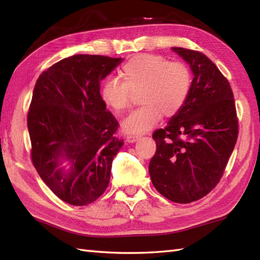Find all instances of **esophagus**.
I'll use <instances>...</instances> for the list:
<instances>
[{
    "label": "esophagus",
    "mask_w": 260,
    "mask_h": 260,
    "mask_svg": "<svg viewBox=\"0 0 260 260\" xmlns=\"http://www.w3.org/2000/svg\"><path fill=\"white\" fill-rule=\"evenodd\" d=\"M140 135H129L126 137V142L127 143H135L140 140Z\"/></svg>",
    "instance_id": "34e87169"
}]
</instances>
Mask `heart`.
Returning <instances> with one entry per match:
<instances>
[{"label": "heart", "mask_w": 260, "mask_h": 260, "mask_svg": "<svg viewBox=\"0 0 260 260\" xmlns=\"http://www.w3.org/2000/svg\"><path fill=\"white\" fill-rule=\"evenodd\" d=\"M118 78H109L102 87V98L115 112L131 106L133 93H140L142 106L121 123L126 134H142L161 119L172 117L184 106L191 90L192 75L181 61H168L161 56L137 54L125 62Z\"/></svg>", "instance_id": "b5f03b06"}]
</instances>
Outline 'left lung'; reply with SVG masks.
<instances>
[{
    "label": "left lung",
    "mask_w": 260,
    "mask_h": 260,
    "mask_svg": "<svg viewBox=\"0 0 260 260\" xmlns=\"http://www.w3.org/2000/svg\"><path fill=\"white\" fill-rule=\"evenodd\" d=\"M190 66L191 90L165 128L154 132L156 152L148 165L155 189L169 200L190 203L221 179L238 137L234 93L228 80L203 53L172 48Z\"/></svg>",
    "instance_id": "left-lung-1"
}]
</instances>
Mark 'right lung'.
<instances>
[{
	"label": "right lung",
	"instance_id": "add662e5",
	"mask_svg": "<svg viewBox=\"0 0 260 260\" xmlns=\"http://www.w3.org/2000/svg\"><path fill=\"white\" fill-rule=\"evenodd\" d=\"M121 61L75 54L43 71L33 89L27 113L33 165L49 189L73 206L103 194L124 145L114 136L118 123L99 92L101 81Z\"/></svg>",
	"mask_w": 260,
	"mask_h": 260
}]
</instances>
